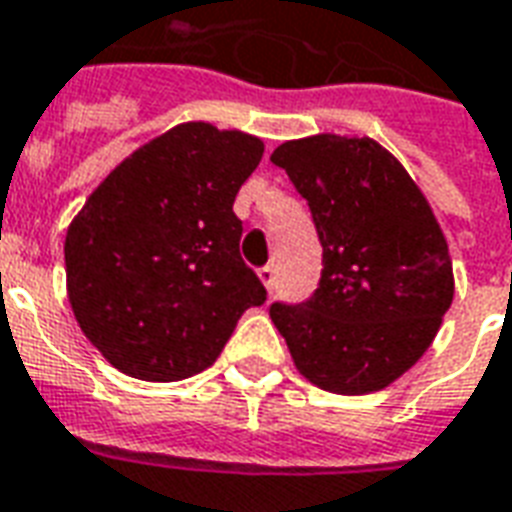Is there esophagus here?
Listing matches in <instances>:
<instances>
[{
  "label": "esophagus",
  "mask_w": 512,
  "mask_h": 512,
  "mask_svg": "<svg viewBox=\"0 0 512 512\" xmlns=\"http://www.w3.org/2000/svg\"><path fill=\"white\" fill-rule=\"evenodd\" d=\"M257 277L263 279V285H266L268 293H274V288H277V268L263 266L260 271H257Z\"/></svg>",
  "instance_id": "1"
}]
</instances>
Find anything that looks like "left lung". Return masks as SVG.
Wrapping results in <instances>:
<instances>
[{
    "label": "left lung",
    "instance_id": "1",
    "mask_svg": "<svg viewBox=\"0 0 512 512\" xmlns=\"http://www.w3.org/2000/svg\"><path fill=\"white\" fill-rule=\"evenodd\" d=\"M307 200L323 246L321 282L271 304L299 373L337 395L389 386L428 351L450 310L452 260L425 194L367 136L318 134L271 153Z\"/></svg>",
    "mask_w": 512,
    "mask_h": 512
}]
</instances>
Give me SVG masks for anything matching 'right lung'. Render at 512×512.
Segmentation results:
<instances>
[{
  "label": "right lung",
  "instance_id": "1",
  "mask_svg": "<svg viewBox=\"0 0 512 512\" xmlns=\"http://www.w3.org/2000/svg\"><path fill=\"white\" fill-rule=\"evenodd\" d=\"M263 142L183 123L109 172L65 235L73 315L120 373L180 381L216 362L235 323L266 301L241 260L233 202Z\"/></svg>",
  "mask_w": 512,
  "mask_h": 512
}]
</instances>
